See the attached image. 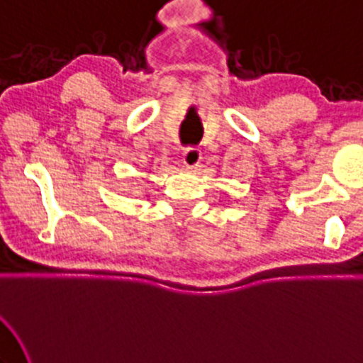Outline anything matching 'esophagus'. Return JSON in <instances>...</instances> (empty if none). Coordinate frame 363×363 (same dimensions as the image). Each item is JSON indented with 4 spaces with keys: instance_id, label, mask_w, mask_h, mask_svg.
<instances>
[{
    "instance_id": "1",
    "label": "esophagus",
    "mask_w": 363,
    "mask_h": 363,
    "mask_svg": "<svg viewBox=\"0 0 363 363\" xmlns=\"http://www.w3.org/2000/svg\"><path fill=\"white\" fill-rule=\"evenodd\" d=\"M202 161V151L199 147H186L182 151V163L186 168H199Z\"/></svg>"
}]
</instances>
